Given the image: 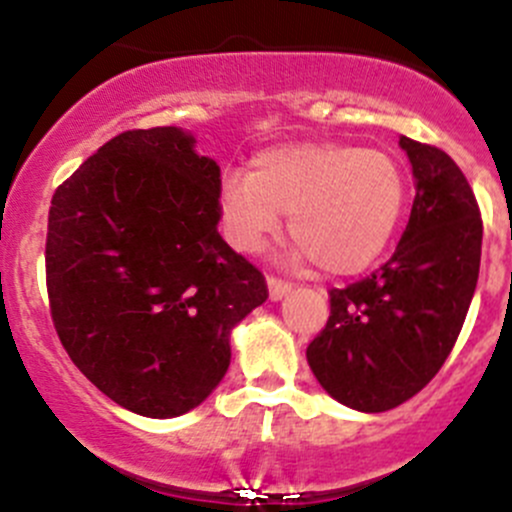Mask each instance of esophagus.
Listing matches in <instances>:
<instances>
[{
	"instance_id": "esophagus-1",
	"label": "esophagus",
	"mask_w": 512,
	"mask_h": 512,
	"mask_svg": "<svg viewBox=\"0 0 512 512\" xmlns=\"http://www.w3.org/2000/svg\"><path fill=\"white\" fill-rule=\"evenodd\" d=\"M267 287H270V297H272V300H282V297H285L287 292L292 290L290 282L280 280V277H275V275L267 277Z\"/></svg>"
}]
</instances>
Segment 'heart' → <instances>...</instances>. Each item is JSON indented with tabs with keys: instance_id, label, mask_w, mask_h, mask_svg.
Here are the masks:
<instances>
[{
	"instance_id": "heart-1",
	"label": "heart",
	"mask_w": 512,
	"mask_h": 512,
	"mask_svg": "<svg viewBox=\"0 0 512 512\" xmlns=\"http://www.w3.org/2000/svg\"><path fill=\"white\" fill-rule=\"evenodd\" d=\"M408 177L385 150L345 142H300L262 150L250 175L222 182L227 240L257 252L282 217L305 257L330 275H355L385 252L403 220Z\"/></svg>"
}]
</instances>
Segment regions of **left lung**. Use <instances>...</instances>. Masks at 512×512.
<instances>
[{
  "label": "left lung",
  "mask_w": 512,
  "mask_h": 512,
  "mask_svg": "<svg viewBox=\"0 0 512 512\" xmlns=\"http://www.w3.org/2000/svg\"><path fill=\"white\" fill-rule=\"evenodd\" d=\"M415 175L408 227L380 270L332 287L330 317L307 345L322 388L347 408L385 413L438 375L480 272V207L453 157L400 137Z\"/></svg>",
  "instance_id": "8db88e82"
}]
</instances>
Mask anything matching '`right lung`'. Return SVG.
Listing matches in <instances>:
<instances>
[{
  "label": "right lung",
  "instance_id": "obj_1",
  "mask_svg": "<svg viewBox=\"0 0 512 512\" xmlns=\"http://www.w3.org/2000/svg\"><path fill=\"white\" fill-rule=\"evenodd\" d=\"M177 127L119 132L52 195L47 295L59 342L109 400L145 418L197 408L265 275L220 237V167Z\"/></svg>",
  "mask_w": 512,
  "mask_h": 512
}]
</instances>
